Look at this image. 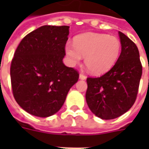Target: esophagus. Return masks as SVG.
Masks as SVG:
<instances>
[{
	"instance_id": "esophagus-1",
	"label": "esophagus",
	"mask_w": 149,
	"mask_h": 149,
	"mask_svg": "<svg viewBox=\"0 0 149 149\" xmlns=\"http://www.w3.org/2000/svg\"><path fill=\"white\" fill-rule=\"evenodd\" d=\"M79 79H82V80H84V79H86V76H85V75H84V74H83V73H80V74H79Z\"/></svg>"
}]
</instances>
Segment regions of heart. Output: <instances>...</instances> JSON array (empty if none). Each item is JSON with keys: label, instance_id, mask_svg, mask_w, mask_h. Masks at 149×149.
Returning a JSON list of instances; mask_svg holds the SVG:
<instances>
[{"label": "heart", "instance_id": "b5f03b06", "mask_svg": "<svg viewBox=\"0 0 149 149\" xmlns=\"http://www.w3.org/2000/svg\"><path fill=\"white\" fill-rule=\"evenodd\" d=\"M121 43L119 38L106 34L85 33L74 38V45L67 42L65 52L70 65L79 63L84 58V64L93 75L108 72L120 56Z\"/></svg>", "mask_w": 149, "mask_h": 149}]
</instances>
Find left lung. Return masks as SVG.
<instances>
[{
  "instance_id": "left-lung-1",
  "label": "left lung",
  "mask_w": 149,
  "mask_h": 149,
  "mask_svg": "<svg viewBox=\"0 0 149 149\" xmlns=\"http://www.w3.org/2000/svg\"><path fill=\"white\" fill-rule=\"evenodd\" d=\"M121 52L108 72L86 79V100L89 108L103 120H111L126 113L136 100L142 74L136 45L119 31Z\"/></svg>"
}]
</instances>
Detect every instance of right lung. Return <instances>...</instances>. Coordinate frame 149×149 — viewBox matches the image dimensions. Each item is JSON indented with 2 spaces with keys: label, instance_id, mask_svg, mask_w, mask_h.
<instances>
[{
  "label": "right lung",
  "instance_id": "obj_1",
  "mask_svg": "<svg viewBox=\"0 0 149 149\" xmlns=\"http://www.w3.org/2000/svg\"><path fill=\"white\" fill-rule=\"evenodd\" d=\"M69 26L43 25L22 40L10 65L15 100L31 115L47 118L57 113L70 88L79 79L64 65Z\"/></svg>",
  "mask_w": 149,
  "mask_h": 149
}]
</instances>
